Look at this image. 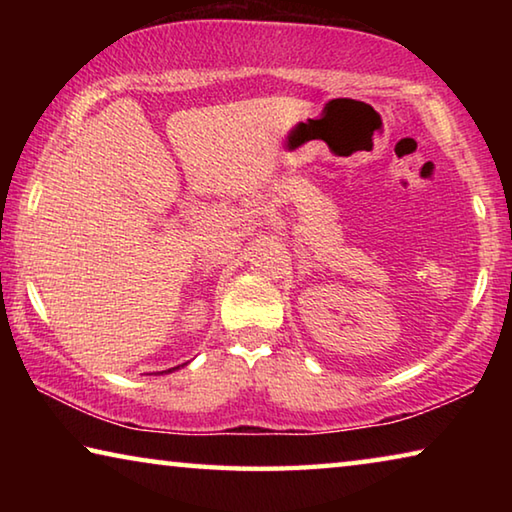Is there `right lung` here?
Here are the masks:
<instances>
[{
	"label": "right lung",
	"mask_w": 512,
	"mask_h": 512,
	"mask_svg": "<svg viewBox=\"0 0 512 512\" xmlns=\"http://www.w3.org/2000/svg\"><path fill=\"white\" fill-rule=\"evenodd\" d=\"M185 366V363H183ZM173 370H180V366H176V368H169V370H162V372H158V375H169V372H173Z\"/></svg>",
	"instance_id": "obj_1"
}]
</instances>
